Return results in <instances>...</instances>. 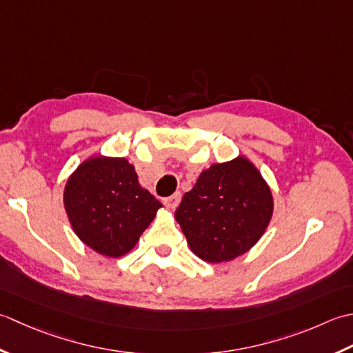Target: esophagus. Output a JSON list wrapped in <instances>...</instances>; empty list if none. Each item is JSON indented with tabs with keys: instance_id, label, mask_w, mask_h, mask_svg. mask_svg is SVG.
Here are the masks:
<instances>
[{
	"instance_id": "34e87169",
	"label": "esophagus",
	"mask_w": 353,
	"mask_h": 353,
	"mask_svg": "<svg viewBox=\"0 0 353 353\" xmlns=\"http://www.w3.org/2000/svg\"><path fill=\"white\" fill-rule=\"evenodd\" d=\"M179 201H181V193L176 192V193H174V195H172V196L164 198L163 203H164V205H166L168 208H170V210H175V208H176L178 204H179Z\"/></svg>"
}]
</instances>
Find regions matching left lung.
Masks as SVG:
<instances>
[{
	"label": "left lung",
	"mask_w": 353,
	"mask_h": 353,
	"mask_svg": "<svg viewBox=\"0 0 353 353\" xmlns=\"http://www.w3.org/2000/svg\"><path fill=\"white\" fill-rule=\"evenodd\" d=\"M274 203L270 185L248 158L212 164L184 193L175 219L190 250L210 263L233 261L256 245Z\"/></svg>",
	"instance_id": "left-lung-1"
}]
</instances>
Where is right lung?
<instances>
[{
    "instance_id": "1",
    "label": "right lung",
    "mask_w": 353,
    "mask_h": 353,
    "mask_svg": "<svg viewBox=\"0 0 353 353\" xmlns=\"http://www.w3.org/2000/svg\"><path fill=\"white\" fill-rule=\"evenodd\" d=\"M63 205L74 233L106 257L129 253L161 205L126 158L91 157L70 175Z\"/></svg>"
}]
</instances>
